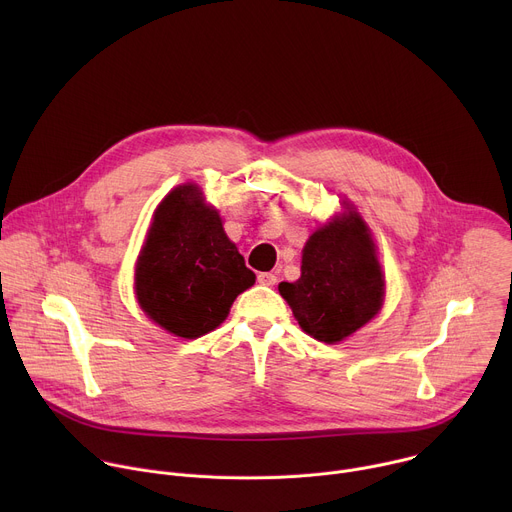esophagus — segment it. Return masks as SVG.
<instances>
[{"instance_id": "esophagus-1", "label": "esophagus", "mask_w": 512, "mask_h": 512, "mask_svg": "<svg viewBox=\"0 0 512 512\" xmlns=\"http://www.w3.org/2000/svg\"><path fill=\"white\" fill-rule=\"evenodd\" d=\"M257 281H259L261 285H275L277 277H275L273 273H269V271H261V273L257 275Z\"/></svg>"}]
</instances>
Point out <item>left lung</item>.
Here are the masks:
<instances>
[{
    "label": "left lung",
    "instance_id": "left-lung-1",
    "mask_svg": "<svg viewBox=\"0 0 512 512\" xmlns=\"http://www.w3.org/2000/svg\"><path fill=\"white\" fill-rule=\"evenodd\" d=\"M279 294L304 332L334 344L367 324L383 306L385 277L362 218L348 210L306 243L298 281Z\"/></svg>",
    "mask_w": 512,
    "mask_h": 512
}]
</instances>
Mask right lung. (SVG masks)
<instances>
[{
    "mask_svg": "<svg viewBox=\"0 0 512 512\" xmlns=\"http://www.w3.org/2000/svg\"><path fill=\"white\" fill-rule=\"evenodd\" d=\"M255 273L223 231L221 216L194 184L174 188L156 208L135 267L141 310L182 338L221 324Z\"/></svg>",
    "mask_w": 512,
    "mask_h": 512,
    "instance_id": "obj_1",
    "label": "right lung"
}]
</instances>
